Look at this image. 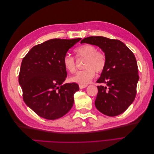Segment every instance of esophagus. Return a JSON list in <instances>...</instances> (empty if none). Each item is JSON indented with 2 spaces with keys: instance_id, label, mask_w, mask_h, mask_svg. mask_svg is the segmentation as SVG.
Masks as SVG:
<instances>
[{
  "instance_id": "34e87169",
  "label": "esophagus",
  "mask_w": 154,
  "mask_h": 154,
  "mask_svg": "<svg viewBox=\"0 0 154 154\" xmlns=\"http://www.w3.org/2000/svg\"><path fill=\"white\" fill-rule=\"evenodd\" d=\"M87 87V85H79V87H80V89H83V88H84Z\"/></svg>"
}]
</instances>
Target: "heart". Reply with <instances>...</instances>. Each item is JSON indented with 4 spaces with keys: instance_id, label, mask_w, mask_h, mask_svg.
I'll list each match as a JSON object with an SVG mask.
<instances>
[{
    "instance_id": "obj_1",
    "label": "heart",
    "mask_w": 154,
    "mask_h": 154,
    "mask_svg": "<svg viewBox=\"0 0 154 154\" xmlns=\"http://www.w3.org/2000/svg\"><path fill=\"white\" fill-rule=\"evenodd\" d=\"M74 52L79 58H85L83 67L84 70L78 71L70 78L72 82L81 85L89 83L95 76V71L100 73L106 66V57L104 53L97 51L95 46L91 44H83L75 49ZM63 67L69 72H74L76 70L74 58L69 54L65 55L63 59Z\"/></svg>"
}]
</instances>
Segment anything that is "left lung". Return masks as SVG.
Returning <instances> with one entry per match:
<instances>
[{
  "label": "left lung",
  "instance_id": "obj_1",
  "mask_svg": "<svg viewBox=\"0 0 154 154\" xmlns=\"http://www.w3.org/2000/svg\"><path fill=\"white\" fill-rule=\"evenodd\" d=\"M96 45L105 53L106 66L97 83L96 109L108 116L122 114L132 103L139 80L138 68L134 53L122 42L104 36H89L81 44Z\"/></svg>",
  "mask_w": 154,
  "mask_h": 154
}]
</instances>
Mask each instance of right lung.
<instances>
[{
  "instance_id": "1",
  "label": "right lung",
  "mask_w": 154,
  "mask_h": 154,
  "mask_svg": "<svg viewBox=\"0 0 154 154\" xmlns=\"http://www.w3.org/2000/svg\"><path fill=\"white\" fill-rule=\"evenodd\" d=\"M82 38L51 39L32 48L23 58L18 82L23 99L42 118L53 120L71 109L77 83H65L67 76L63 59Z\"/></svg>"
}]
</instances>
